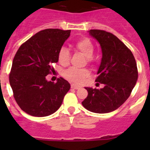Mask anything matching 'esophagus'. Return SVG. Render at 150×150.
Returning a JSON list of instances; mask_svg holds the SVG:
<instances>
[{"label":"esophagus","mask_w":150,"mask_h":150,"mask_svg":"<svg viewBox=\"0 0 150 150\" xmlns=\"http://www.w3.org/2000/svg\"><path fill=\"white\" fill-rule=\"evenodd\" d=\"M71 88H74V89H79L80 88V86H77V85H75V84H71Z\"/></svg>","instance_id":"34e87169"}]
</instances>
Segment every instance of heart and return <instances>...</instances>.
<instances>
[{
	"label": "heart",
	"mask_w": 150,
	"mask_h": 150,
	"mask_svg": "<svg viewBox=\"0 0 150 150\" xmlns=\"http://www.w3.org/2000/svg\"><path fill=\"white\" fill-rule=\"evenodd\" d=\"M76 49L80 53L86 56V59L88 63L94 62L92 55L94 53V45L88 38H84L78 40L76 43ZM71 54L65 47H62L58 54V60L59 64L62 66H67L70 63ZM89 75V71L86 68H76L70 67L64 71L63 76L69 81L74 83H81L86 77Z\"/></svg>",
	"instance_id": "b5f03b06"
}]
</instances>
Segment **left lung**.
<instances>
[{"mask_svg": "<svg viewBox=\"0 0 150 150\" xmlns=\"http://www.w3.org/2000/svg\"><path fill=\"white\" fill-rule=\"evenodd\" d=\"M88 33L101 48V62L95 81L104 84V87H85L88 96L82 104L91 112L107 113L118 109L132 93L138 77L137 63L131 50L112 34L96 29Z\"/></svg>", "mask_w": 150, "mask_h": 150, "instance_id": "1", "label": "left lung"}]
</instances>
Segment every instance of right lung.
I'll return each mask as SVG.
<instances>
[{
	"label": "right lung",
	"mask_w": 150,
	"mask_h": 150,
	"mask_svg": "<svg viewBox=\"0 0 150 150\" xmlns=\"http://www.w3.org/2000/svg\"><path fill=\"white\" fill-rule=\"evenodd\" d=\"M71 30L45 29L24 43L17 51L10 74L13 96L23 111L33 116L43 117L59 110L71 85L64 78L56 83L46 76L55 71L58 54L70 37Z\"/></svg>",
	"instance_id": "1"
}]
</instances>
